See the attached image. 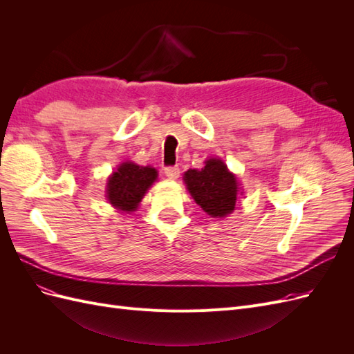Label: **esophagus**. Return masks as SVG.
Returning a JSON list of instances; mask_svg holds the SVG:
<instances>
[{
  "label": "esophagus",
  "mask_w": 354,
  "mask_h": 354,
  "mask_svg": "<svg viewBox=\"0 0 354 354\" xmlns=\"http://www.w3.org/2000/svg\"><path fill=\"white\" fill-rule=\"evenodd\" d=\"M165 176L169 180H177L180 177V168L178 167H167L165 168Z\"/></svg>",
  "instance_id": "esophagus-1"
}]
</instances>
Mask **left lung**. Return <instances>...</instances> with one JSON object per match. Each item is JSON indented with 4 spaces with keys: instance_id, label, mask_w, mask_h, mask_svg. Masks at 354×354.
<instances>
[{
    "instance_id": "left-lung-1",
    "label": "left lung",
    "mask_w": 354,
    "mask_h": 354,
    "mask_svg": "<svg viewBox=\"0 0 354 354\" xmlns=\"http://www.w3.org/2000/svg\"><path fill=\"white\" fill-rule=\"evenodd\" d=\"M183 180L192 198L208 216L223 218L236 208L239 181L220 158L207 159L201 169H187Z\"/></svg>"
}]
</instances>
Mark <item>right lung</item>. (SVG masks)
<instances>
[{
	"instance_id": "1",
	"label": "right lung",
	"mask_w": 354,
	"mask_h": 354,
	"mask_svg": "<svg viewBox=\"0 0 354 354\" xmlns=\"http://www.w3.org/2000/svg\"><path fill=\"white\" fill-rule=\"evenodd\" d=\"M158 178V171L147 165L140 167L127 160L118 167L106 185V198L109 203L122 212H133L138 208L146 192Z\"/></svg>"
}]
</instances>
